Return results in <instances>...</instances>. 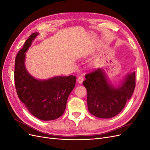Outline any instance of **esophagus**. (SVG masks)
Here are the masks:
<instances>
[{"mask_svg": "<svg viewBox=\"0 0 150 150\" xmlns=\"http://www.w3.org/2000/svg\"><path fill=\"white\" fill-rule=\"evenodd\" d=\"M83 81H84V77L82 76H79V78H78V82L79 84H82L83 82Z\"/></svg>", "mask_w": 150, "mask_h": 150, "instance_id": "obj_1", "label": "esophagus"}]
</instances>
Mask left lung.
I'll list each match as a JSON object with an SVG mask.
<instances>
[{
    "label": "left lung",
    "mask_w": 150,
    "mask_h": 150,
    "mask_svg": "<svg viewBox=\"0 0 150 150\" xmlns=\"http://www.w3.org/2000/svg\"><path fill=\"white\" fill-rule=\"evenodd\" d=\"M135 72L127 74L115 86L108 81L102 68L85 76L83 85L87 90V103L90 113L100 118H111L118 115L131 98L135 88Z\"/></svg>",
    "instance_id": "obj_1"
}]
</instances>
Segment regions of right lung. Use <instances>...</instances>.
<instances>
[{"instance_id": "right-lung-1", "label": "right lung", "mask_w": 150, "mask_h": 150, "mask_svg": "<svg viewBox=\"0 0 150 150\" xmlns=\"http://www.w3.org/2000/svg\"><path fill=\"white\" fill-rule=\"evenodd\" d=\"M38 33L32 34L17 54L14 81L19 99L32 115L43 121H51L64 113L67 98L75 87L74 76H55L47 79H35L25 66V52Z\"/></svg>"}]
</instances>
